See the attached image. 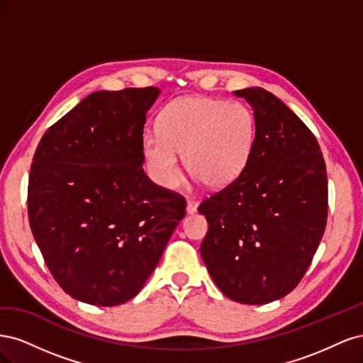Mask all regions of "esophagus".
<instances>
[{"label": "esophagus", "mask_w": 363, "mask_h": 363, "mask_svg": "<svg viewBox=\"0 0 363 363\" xmlns=\"http://www.w3.org/2000/svg\"><path fill=\"white\" fill-rule=\"evenodd\" d=\"M196 208H199V203H196L195 200H188V206H186V212H188L189 215L195 213Z\"/></svg>", "instance_id": "1"}]
</instances>
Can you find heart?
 <instances>
[{"label": "heart", "mask_w": 363, "mask_h": 363, "mask_svg": "<svg viewBox=\"0 0 363 363\" xmlns=\"http://www.w3.org/2000/svg\"><path fill=\"white\" fill-rule=\"evenodd\" d=\"M157 135L145 136L144 156L152 180L174 189L182 177L179 156L208 188L233 183L247 167L256 135L255 116L240 103L189 96L169 104L157 121Z\"/></svg>", "instance_id": "obj_1"}]
</instances>
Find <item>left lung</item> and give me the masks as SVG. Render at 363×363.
I'll list each match as a JSON object with an SVG mask.
<instances>
[{
  "mask_svg": "<svg viewBox=\"0 0 363 363\" xmlns=\"http://www.w3.org/2000/svg\"><path fill=\"white\" fill-rule=\"evenodd\" d=\"M256 124L247 167L204 200L200 247L206 268L230 300L267 304L288 295L309 268L327 223V174L318 140L276 95L247 87Z\"/></svg>",
  "mask_w": 363,
  "mask_h": 363,
  "instance_id": "8db88e82",
  "label": "left lung"
}]
</instances>
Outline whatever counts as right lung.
<instances>
[{"mask_svg": "<svg viewBox=\"0 0 363 363\" xmlns=\"http://www.w3.org/2000/svg\"><path fill=\"white\" fill-rule=\"evenodd\" d=\"M159 87L98 91L42 136L28 180L31 233L72 298L118 306L155 271L184 218L182 195L144 171V124Z\"/></svg>", "mask_w": 363, "mask_h": 363, "instance_id": "right-lung-1", "label": "right lung"}]
</instances>
